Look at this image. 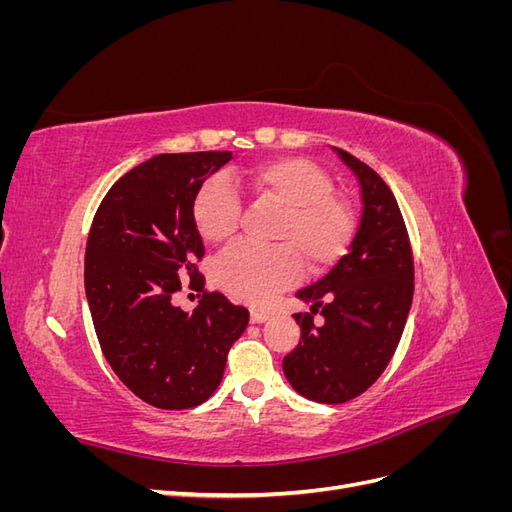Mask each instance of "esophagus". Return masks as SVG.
<instances>
[{
    "instance_id": "esophagus-1",
    "label": "esophagus",
    "mask_w": 512,
    "mask_h": 512,
    "mask_svg": "<svg viewBox=\"0 0 512 512\" xmlns=\"http://www.w3.org/2000/svg\"><path fill=\"white\" fill-rule=\"evenodd\" d=\"M271 318V314L269 312H265V309H258V307H254L252 312H250V320L254 322V324H260V322H265V320H269Z\"/></svg>"
}]
</instances>
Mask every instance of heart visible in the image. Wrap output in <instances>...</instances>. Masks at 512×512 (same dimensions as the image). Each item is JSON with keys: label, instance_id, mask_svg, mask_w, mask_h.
<instances>
[{"label": "heart", "instance_id": "b5f03b06", "mask_svg": "<svg viewBox=\"0 0 512 512\" xmlns=\"http://www.w3.org/2000/svg\"><path fill=\"white\" fill-rule=\"evenodd\" d=\"M239 192L284 207L273 247L237 243L215 260V280L235 299L267 303L275 292L309 269H324L344 254L354 230V215L344 198L333 194V181L305 158H273L232 173L213 177L194 198V224L207 243L232 239L239 226Z\"/></svg>", "mask_w": 512, "mask_h": 512}]
</instances>
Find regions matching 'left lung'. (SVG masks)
<instances>
[{"mask_svg": "<svg viewBox=\"0 0 512 512\" xmlns=\"http://www.w3.org/2000/svg\"><path fill=\"white\" fill-rule=\"evenodd\" d=\"M337 156L361 185V220L348 254L297 299L312 303L294 314L299 346L284 356V374L299 395L344 404L365 393L389 365L404 333L414 294L408 230L389 185L352 153ZM323 316L322 325L313 316Z\"/></svg>", "mask_w": 512, "mask_h": 512, "instance_id": "left-lung-1", "label": "left lung"}]
</instances>
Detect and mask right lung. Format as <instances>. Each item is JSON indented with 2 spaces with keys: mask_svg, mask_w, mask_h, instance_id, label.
Segmentation results:
<instances>
[{
  "mask_svg": "<svg viewBox=\"0 0 512 512\" xmlns=\"http://www.w3.org/2000/svg\"><path fill=\"white\" fill-rule=\"evenodd\" d=\"M230 151L160 153L123 175L100 203L85 252V294L100 348L119 380L147 404L185 410L218 389L230 346L250 312L203 292L192 314L173 303L205 277L194 198ZM203 290V286H200Z\"/></svg>",
  "mask_w": 512,
  "mask_h": 512,
  "instance_id": "add662e5",
  "label": "right lung"
}]
</instances>
